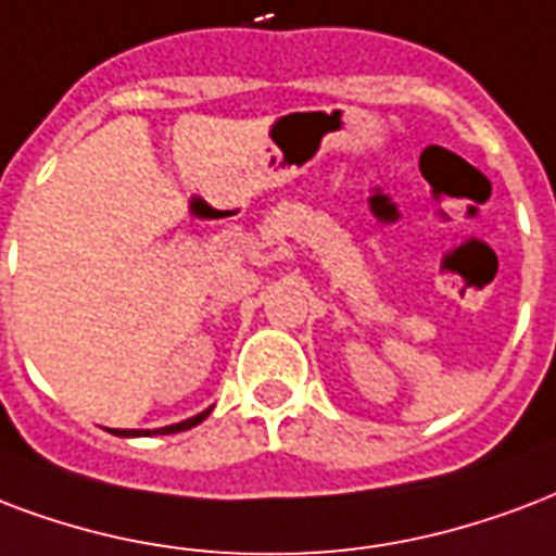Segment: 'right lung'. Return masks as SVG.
<instances>
[{
    "mask_svg": "<svg viewBox=\"0 0 556 556\" xmlns=\"http://www.w3.org/2000/svg\"><path fill=\"white\" fill-rule=\"evenodd\" d=\"M206 417H210V410H203V414H198V417H192V419H184V422H177V426H165V429H156L154 434H177V431L192 429V426L203 422ZM113 434H118V438H146V434H151V431H113Z\"/></svg>",
    "mask_w": 556,
    "mask_h": 556,
    "instance_id": "right-lung-1",
    "label": "right lung"
}]
</instances>
